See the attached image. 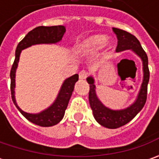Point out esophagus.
Returning a JSON list of instances; mask_svg holds the SVG:
<instances>
[{
	"instance_id": "1",
	"label": "esophagus",
	"mask_w": 159,
	"mask_h": 159,
	"mask_svg": "<svg viewBox=\"0 0 159 159\" xmlns=\"http://www.w3.org/2000/svg\"><path fill=\"white\" fill-rule=\"evenodd\" d=\"M88 76H89V72H88L87 70H80V73H79V78H80V80H85V79H87V77Z\"/></svg>"
}]
</instances>
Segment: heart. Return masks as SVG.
Wrapping results in <instances>:
<instances>
[{
	"instance_id": "1",
	"label": "heart",
	"mask_w": 159,
	"mask_h": 159,
	"mask_svg": "<svg viewBox=\"0 0 159 159\" xmlns=\"http://www.w3.org/2000/svg\"><path fill=\"white\" fill-rule=\"evenodd\" d=\"M108 41V39L105 35H94L89 39L83 41L80 44V48L82 51L89 50H96L103 47Z\"/></svg>"
}]
</instances>
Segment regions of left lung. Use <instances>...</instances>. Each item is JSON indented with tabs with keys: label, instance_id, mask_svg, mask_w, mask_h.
Masks as SVG:
<instances>
[{
	"label": "left lung",
	"instance_id": "8db88e82",
	"mask_svg": "<svg viewBox=\"0 0 159 159\" xmlns=\"http://www.w3.org/2000/svg\"><path fill=\"white\" fill-rule=\"evenodd\" d=\"M112 31L114 32V34H116L117 39H118L116 51L119 52L125 49H132L133 51H134L143 60L144 73L143 81L142 84V88L139 92L136 101L130 107L126 108L125 110H120V111L110 110L104 106L101 102L98 100L97 96L95 95V86L94 85V79L92 77H89L87 79V81L89 84V103L93 111L95 120L102 126H105L107 128H111V129H115L130 122L143 108L147 100L150 70L148 67L147 54L142 48L140 41L136 39V37L130 33L119 29V28L113 27Z\"/></svg>",
	"mask_w": 159,
	"mask_h": 159
}]
</instances>
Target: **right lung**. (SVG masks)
<instances>
[{
	"instance_id": "1",
	"label": "right lung",
	"mask_w": 159,
	"mask_h": 159,
	"mask_svg": "<svg viewBox=\"0 0 159 159\" xmlns=\"http://www.w3.org/2000/svg\"><path fill=\"white\" fill-rule=\"evenodd\" d=\"M65 33V27L63 25H55V26H38L34 30L30 31L25 37L18 43L16 49V57L14 63L12 64L10 70V91H11V98L16 107L21 114L27 119L29 121L35 125L40 126H52L59 123L64 118L65 110L67 108L68 102L70 100L72 91L74 89V85L79 80V75L74 74L73 76L68 78L64 80L60 92L57 95V100L49 108L43 111L42 112L38 114H31L23 111L19 107L17 106L14 95L15 89V75L16 69L17 67L19 56L21 50L26 48L34 44L40 43H56L62 40Z\"/></svg>"
}]
</instances>
